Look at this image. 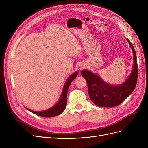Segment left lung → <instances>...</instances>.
Here are the masks:
<instances>
[{"mask_svg":"<svg viewBox=\"0 0 148 148\" xmlns=\"http://www.w3.org/2000/svg\"><path fill=\"white\" fill-rule=\"evenodd\" d=\"M133 53V69L127 80L118 86H113L105 83L100 77L88 70H83L82 75L88 83V93L92 101L99 107H113L121 104L136 88L138 77L137 56L133 45L128 39Z\"/></svg>","mask_w":148,"mask_h":148,"instance_id":"1","label":"left lung"}]
</instances>
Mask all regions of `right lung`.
I'll return each mask as SVG.
<instances>
[{
  "label": "right lung",
  "instance_id": "right-lung-1",
  "mask_svg": "<svg viewBox=\"0 0 148 148\" xmlns=\"http://www.w3.org/2000/svg\"><path fill=\"white\" fill-rule=\"evenodd\" d=\"M78 73L77 71L75 72L73 74H72L71 76L69 77L67 81L66 82L64 87L63 89V91H62V95L60 97V98L59 101V102L53 107L49 108V109L42 111V112H35L33 110H31L29 108H26L27 109L36 115H38L40 116H42V117L45 118H49V117H54V116H56L65 110V108L66 106L67 103V92L68 90V88L70 84L74 80V79L77 76Z\"/></svg>",
  "mask_w": 148,
  "mask_h": 148
}]
</instances>
